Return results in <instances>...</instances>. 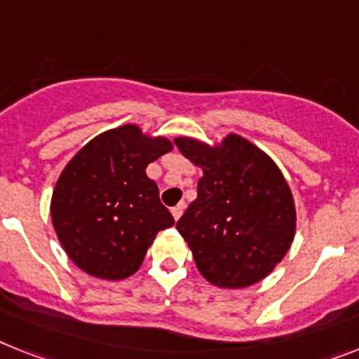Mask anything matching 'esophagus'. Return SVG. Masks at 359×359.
I'll list each match as a JSON object with an SVG mask.
<instances>
[{
	"mask_svg": "<svg viewBox=\"0 0 359 359\" xmlns=\"http://www.w3.org/2000/svg\"><path fill=\"white\" fill-rule=\"evenodd\" d=\"M183 211H185V203H177L176 207H172V209H170V212H172V216H174V220H180V216L183 215Z\"/></svg>",
	"mask_w": 359,
	"mask_h": 359,
	"instance_id": "esophagus-1",
	"label": "esophagus"
}]
</instances>
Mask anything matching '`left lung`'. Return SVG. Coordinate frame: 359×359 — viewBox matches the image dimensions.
Returning a JSON list of instances; mask_svg holds the SVG:
<instances>
[{
    "mask_svg": "<svg viewBox=\"0 0 359 359\" xmlns=\"http://www.w3.org/2000/svg\"><path fill=\"white\" fill-rule=\"evenodd\" d=\"M174 143L203 170L198 198L176 224L200 273L220 288L262 280L295 235L293 196L279 167L235 133L220 147L189 137Z\"/></svg>",
    "mask_w": 359,
    "mask_h": 359,
    "instance_id": "8db88e82",
    "label": "left lung"
}]
</instances>
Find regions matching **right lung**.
I'll return each mask as SVG.
<instances>
[{"mask_svg": "<svg viewBox=\"0 0 359 359\" xmlns=\"http://www.w3.org/2000/svg\"><path fill=\"white\" fill-rule=\"evenodd\" d=\"M172 150L135 124L100 133L67 163L53 191L51 218L62 248L82 271L121 280L143 264L174 218L147 167Z\"/></svg>", "mask_w": 359, "mask_h": 359, "instance_id": "1", "label": "right lung"}]
</instances>
